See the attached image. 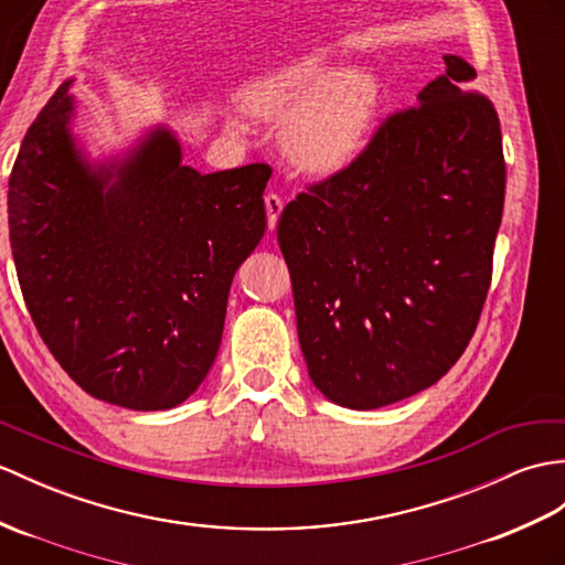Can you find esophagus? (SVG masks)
Instances as JSON below:
<instances>
[{"mask_svg":"<svg viewBox=\"0 0 565 565\" xmlns=\"http://www.w3.org/2000/svg\"><path fill=\"white\" fill-rule=\"evenodd\" d=\"M265 206H267V223H269V228L274 231V228H277V221H279V214L284 209V200L277 192H269V194H265Z\"/></svg>","mask_w":565,"mask_h":565,"instance_id":"obj_1","label":"esophagus"}]
</instances>
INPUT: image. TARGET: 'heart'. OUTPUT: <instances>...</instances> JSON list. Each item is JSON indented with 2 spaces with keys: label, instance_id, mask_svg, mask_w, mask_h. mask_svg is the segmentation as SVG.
<instances>
[{
  "label": "heart",
  "instance_id": "b5f03b06",
  "mask_svg": "<svg viewBox=\"0 0 565 565\" xmlns=\"http://www.w3.org/2000/svg\"><path fill=\"white\" fill-rule=\"evenodd\" d=\"M262 117L288 120V149L310 173L332 175L359 159L371 137L377 86L371 76L332 67L318 52L300 55L247 90Z\"/></svg>",
  "mask_w": 565,
  "mask_h": 565
}]
</instances>
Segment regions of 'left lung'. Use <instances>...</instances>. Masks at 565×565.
I'll return each mask as SVG.
<instances>
[{
    "label": "left lung",
    "instance_id": "8db88e82",
    "mask_svg": "<svg viewBox=\"0 0 565 565\" xmlns=\"http://www.w3.org/2000/svg\"><path fill=\"white\" fill-rule=\"evenodd\" d=\"M418 103L359 159L298 192L277 238L300 349L327 399L377 409L430 387L481 318L503 218L505 159L475 67L445 55Z\"/></svg>",
    "mask_w": 565,
    "mask_h": 565
}]
</instances>
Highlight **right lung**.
<instances>
[{
	"mask_svg": "<svg viewBox=\"0 0 565 565\" xmlns=\"http://www.w3.org/2000/svg\"><path fill=\"white\" fill-rule=\"evenodd\" d=\"M70 84L29 127L9 175L25 308L90 397L170 409L216 359L233 274L267 228L271 168L202 175L159 129L115 173L90 170L70 135Z\"/></svg>",
	"mask_w": 565,
	"mask_h": 565,
	"instance_id": "obj_1",
	"label": "right lung"
}]
</instances>
